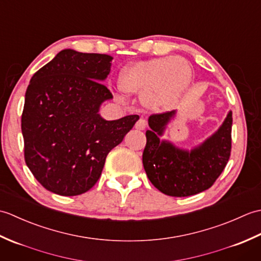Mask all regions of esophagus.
Returning a JSON list of instances; mask_svg holds the SVG:
<instances>
[{
  "label": "esophagus",
  "mask_w": 261,
  "mask_h": 261,
  "mask_svg": "<svg viewBox=\"0 0 261 261\" xmlns=\"http://www.w3.org/2000/svg\"><path fill=\"white\" fill-rule=\"evenodd\" d=\"M147 125H148V123H147V121L145 120V119H139L137 121V123H136V129H138V130H145L146 127H147Z\"/></svg>",
  "instance_id": "obj_1"
}]
</instances>
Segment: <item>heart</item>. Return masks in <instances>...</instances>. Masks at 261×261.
<instances>
[{
  "mask_svg": "<svg viewBox=\"0 0 261 261\" xmlns=\"http://www.w3.org/2000/svg\"><path fill=\"white\" fill-rule=\"evenodd\" d=\"M192 69L180 57H164L127 66L119 76L126 94H141V103L154 112L175 108L187 90Z\"/></svg>",
  "mask_w": 261,
  "mask_h": 261,
  "instance_id": "obj_1",
  "label": "heart"
}]
</instances>
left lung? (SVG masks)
I'll list each match as a JSON object with an SVG mask.
<instances>
[{
	"label": "left lung",
	"instance_id": "left-lung-1",
	"mask_svg": "<svg viewBox=\"0 0 261 261\" xmlns=\"http://www.w3.org/2000/svg\"><path fill=\"white\" fill-rule=\"evenodd\" d=\"M175 114L176 111H170L149 116L150 129L146 131L142 164L157 190L169 196L184 197L207 190L225 168L231 153L232 112L215 134L191 150L160 140Z\"/></svg>",
	"mask_w": 261,
	"mask_h": 261
}]
</instances>
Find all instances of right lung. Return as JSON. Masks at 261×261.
I'll use <instances>...</instances> for the list:
<instances>
[{
  "mask_svg": "<svg viewBox=\"0 0 261 261\" xmlns=\"http://www.w3.org/2000/svg\"><path fill=\"white\" fill-rule=\"evenodd\" d=\"M112 57L64 49L32 76L21 118L24 160L35 178L55 194L75 196L96 184L108 153L139 120L107 121L102 103L113 98L102 84Z\"/></svg>",
  "mask_w": 261,
  "mask_h": 261,
  "instance_id": "right-lung-1",
  "label": "right lung"
}]
</instances>
